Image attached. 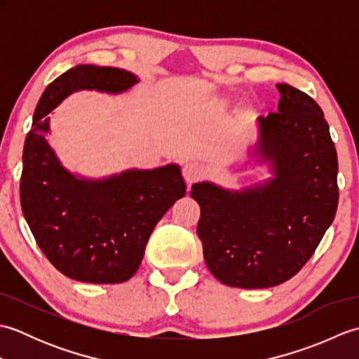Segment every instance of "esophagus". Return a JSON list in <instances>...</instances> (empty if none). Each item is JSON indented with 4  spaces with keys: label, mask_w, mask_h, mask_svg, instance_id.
Masks as SVG:
<instances>
[{
    "label": "esophagus",
    "mask_w": 359,
    "mask_h": 359,
    "mask_svg": "<svg viewBox=\"0 0 359 359\" xmlns=\"http://www.w3.org/2000/svg\"><path fill=\"white\" fill-rule=\"evenodd\" d=\"M182 174H184V179H185L188 185L196 184V182L201 180L202 175H203L202 168L194 162H189L184 168H182Z\"/></svg>",
    "instance_id": "34e87169"
}]
</instances>
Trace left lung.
I'll use <instances>...</instances> for the list:
<instances>
[{"mask_svg":"<svg viewBox=\"0 0 359 359\" xmlns=\"http://www.w3.org/2000/svg\"><path fill=\"white\" fill-rule=\"evenodd\" d=\"M276 88L278 112L257 118L248 151L256 163H269L271 177L241 189L191 187L205 262L230 287L269 288L293 278L337 215L338 157L324 114L302 90Z\"/></svg>","mask_w":359,"mask_h":359,"instance_id":"left-lung-1","label":"left lung"}]
</instances>
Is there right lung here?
I'll list each match as a JSON object with an SVG mask.
<instances>
[{"label":"right lung","mask_w":359,"mask_h":359,"mask_svg":"<svg viewBox=\"0 0 359 359\" xmlns=\"http://www.w3.org/2000/svg\"><path fill=\"white\" fill-rule=\"evenodd\" d=\"M137 83V75L118 67L75 66L46 88L26 137L22 215L49 262L75 280L120 284L133 278L154 226L187 193L175 163L88 179L67 171L46 139L49 114L72 93L121 94Z\"/></svg>","instance_id":"obj_1"}]
</instances>
